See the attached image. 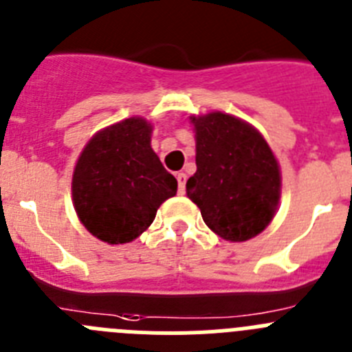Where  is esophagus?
<instances>
[{
  "label": "esophagus",
  "mask_w": 352,
  "mask_h": 352,
  "mask_svg": "<svg viewBox=\"0 0 352 352\" xmlns=\"http://www.w3.org/2000/svg\"><path fill=\"white\" fill-rule=\"evenodd\" d=\"M186 180H188V175L186 173H177V182H179V192L182 195L184 191H186Z\"/></svg>",
  "instance_id": "34e87169"
}]
</instances>
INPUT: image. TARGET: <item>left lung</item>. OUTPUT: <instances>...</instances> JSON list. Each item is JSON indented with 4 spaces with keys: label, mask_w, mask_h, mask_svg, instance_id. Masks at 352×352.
Segmentation results:
<instances>
[{
    "label": "left lung",
    "mask_w": 352,
    "mask_h": 352,
    "mask_svg": "<svg viewBox=\"0 0 352 352\" xmlns=\"http://www.w3.org/2000/svg\"><path fill=\"white\" fill-rule=\"evenodd\" d=\"M196 173L186 184L205 224L231 242H243L270 224L280 195L274 153L252 126L228 113L191 117Z\"/></svg>",
    "instance_id": "obj_1"
}]
</instances>
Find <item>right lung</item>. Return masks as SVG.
<instances>
[{
    "label": "right lung",
    "mask_w": 352,
    "mask_h": 352,
    "mask_svg": "<svg viewBox=\"0 0 352 352\" xmlns=\"http://www.w3.org/2000/svg\"><path fill=\"white\" fill-rule=\"evenodd\" d=\"M151 124L131 117L96 133L77 161L72 182L78 219L107 243H126L153 224L177 179L151 147Z\"/></svg>",
    "instance_id": "right-lung-1"
}]
</instances>
